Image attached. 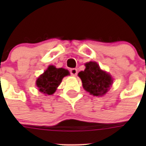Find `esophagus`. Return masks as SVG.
I'll use <instances>...</instances> for the list:
<instances>
[{"label":"esophagus","mask_w":146,"mask_h":146,"mask_svg":"<svg viewBox=\"0 0 146 146\" xmlns=\"http://www.w3.org/2000/svg\"><path fill=\"white\" fill-rule=\"evenodd\" d=\"M70 74L72 76H76L77 74V70L76 69H70Z\"/></svg>","instance_id":"1"}]
</instances>
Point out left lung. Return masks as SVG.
Instances as JSON below:
<instances>
[{
    "label": "left lung",
    "instance_id": "left-lung-1",
    "mask_svg": "<svg viewBox=\"0 0 146 146\" xmlns=\"http://www.w3.org/2000/svg\"><path fill=\"white\" fill-rule=\"evenodd\" d=\"M85 66V70L78 73L83 88L94 96H102L104 95L113 84L111 75L105 71L102 70L96 62H88Z\"/></svg>",
    "mask_w": 146,
    "mask_h": 146
}]
</instances>
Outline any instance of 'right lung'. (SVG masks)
<instances>
[{
	"label": "right lung",
	"mask_w": 146,
	"mask_h": 146,
	"mask_svg": "<svg viewBox=\"0 0 146 146\" xmlns=\"http://www.w3.org/2000/svg\"><path fill=\"white\" fill-rule=\"evenodd\" d=\"M69 74V72L67 69H57L52 65L49 66L47 70L38 77L36 84L40 92L45 95H52L60 84L62 79Z\"/></svg>",
	"instance_id": "obj_1"
}]
</instances>
